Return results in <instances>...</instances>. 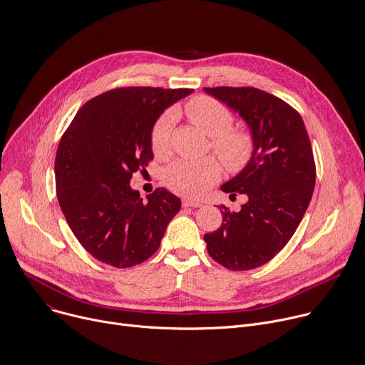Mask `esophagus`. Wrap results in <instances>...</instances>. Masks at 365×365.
Wrapping results in <instances>:
<instances>
[{
  "mask_svg": "<svg viewBox=\"0 0 365 365\" xmlns=\"http://www.w3.org/2000/svg\"><path fill=\"white\" fill-rule=\"evenodd\" d=\"M182 205L183 207H190V208H197V207H202L204 204L201 201H193V200H189V197H183Z\"/></svg>",
  "mask_w": 365,
  "mask_h": 365,
  "instance_id": "obj_1",
  "label": "esophagus"
}]
</instances>
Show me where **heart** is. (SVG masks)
Here are the masks:
<instances>
[{"mask_svg": "<svg viewBox=\"0 0 365 365\" xmlns=\"http://www.w3.org/2000/svg\"><path fill=\"white\" fill-rule=\"evenodd\" d=\"M187 119L212 138V148L231 170H240L253 155V140L245 129H231L233 115L218 101L208 96H197L186 105ZM176 122L173 110L165 112L155 122L151 132V148L157 155L169 151L170 134ZM221 175L217 160H180L165 172L164 180L173 192L196 197L211 187Z\"/></svg>", "mask_w": 365, "mask_h": 365, "instance_id": "1", "label": "heart"}]
</instances>
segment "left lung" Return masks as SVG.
<instances>
[{
	"label": "left lung",
	"mask_w": 365,
	"mask_h": 365,
	"mask_svg": "<svg viewBox=\"0 0 365 365\" xmlns=\"http://www.w3.org/2000/svg\"><path fill=\"white\" fill-rule=\"evenodd\" d=\"M247 125L253 155L221 190L245 193L240 211L221 205L222 222L204 236L210 256L231 271L269 262L289 242L310 204L316 165L302 116L281 98L253 87H205Z\"/></svg>",
	"instance_id": "1"
}]
</instances>
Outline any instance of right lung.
<instances>
[{
    "label": "right lung",
    "mask_w": 365,
    "mask_h": 365,
    "mask_svg": "<svg viewBox=\"0 0 365 365\" xmlns=\"http://www.w3.org/2000/svg\"><path fill=\"white\" fill-rule=\"evenodd\" d=\"M193 90L125 87L88 101L59 141L55 183L59 207L81 246L97 260L130 268L160 247L180 200L158 187H130L154 157L151 132L161 113Z\"/></svg>",
    "instance_id": "add662e5"
}]
</instances>
